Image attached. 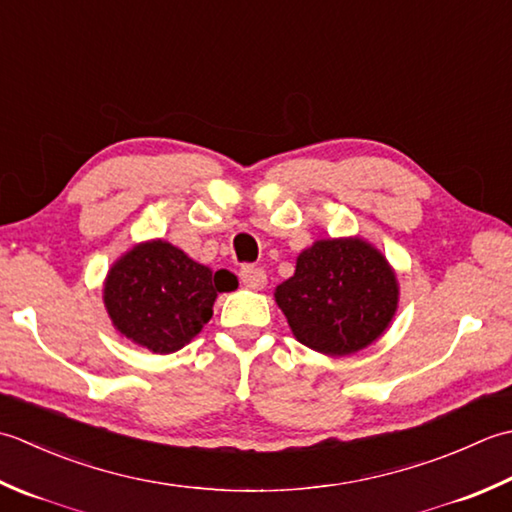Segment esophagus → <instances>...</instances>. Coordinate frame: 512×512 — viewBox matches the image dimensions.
Instances as JSON below:
<instances>
[{"label": "esophagus", "mask_w": 512, "mask_h": 512, "mask_svg": "<svg viewBox=\"0 0 512 512\" xmlns=\"http://www.w3.org/2000/svg\"><path fill=\"white\" fill-rule=\"evenodd\" d=\"M238 276H241L243 285L249 289H263L267 283V274L263 267H256V265H243L241 271H238Z\"/></svg>", "instance_id": "esophagus-1"}]
</instances>
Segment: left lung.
Returning <instances> with one entry per match:
<instances>
[{"mask_svg":"<svg viewBox=\"0 0 512 512\" xmlns=\"http://www.w3.org/2000/svg\"><path fill=\"white\" fill-rule=\"evenodd\" d=\"M294 336L327 356L367 347L398 309V280L384 256L360 238L318 241L298 256L294 276L276 287Z\"/></svg>","mask_w":512,"mask_h":512,"instance_id":"left-lung-1","label":"left lung"}]
</instances>
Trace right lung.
<instances>
[{
    "label": "right lung",
    "mask_w": 512,
    "mask_h": 512,
    "mask_svg": "<svg viewBox=\"0 0 512 512\" xmlns=\"http://www.w3.org/2000/svg\"><path fill=\"white\" fill-rule=\"evenodd\" d=\"M236 285L227 269L212 271L179 247L152 241L130 249L110 269L103 300L125 338L154 353H172L210 322L216 296Z\"/></svg>",
    "instance_id": "1"
}]
</instances>
